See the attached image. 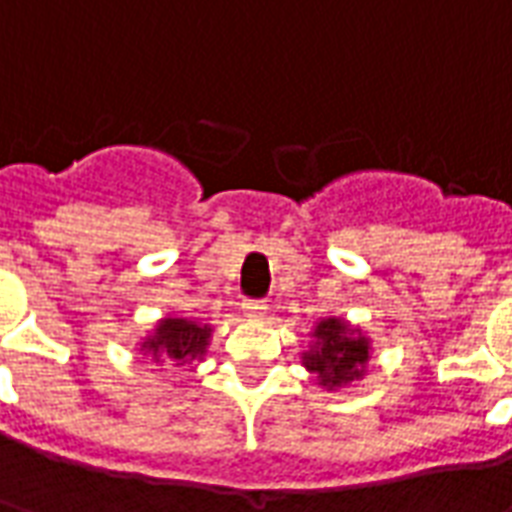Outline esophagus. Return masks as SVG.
Returning a JSON list of instances; mask_svg holds the SVG:
<instances>
[{"label": "esophagus", "instance_id": "esophagus-1", "mask_svg": "<svg viewBox=\"0 0 512 512\" xmlns=\"http://www.w3.org/2000/svg\"><path fill=\"white\" fill-rule=\"evenodd\" d=\"M244 312H246V318H252V321H260V318H266V301H260V299H244Z\"/></svg>", "mask_w": 512, "mask_h": 512}]
</instances>
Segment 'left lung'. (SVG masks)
Instances as JSON below:
<instances>
[{"label":"left lung","mask_w":512,"mask_h":512,"mask_svg":"<svg viewBox=\"0 0 512 512\" xmlns=\"http://www.w3.org/2000/svg\"><path fill=\"white\" fill-rule=\"evenodd\" d=\"M315 348L304 354V367L318 373V381L329 389L351 384L354 378L365 376L370 359V343L340 318H326L315 326Z\"/></svg>","instance_id":"obj_1"}]
</instances>
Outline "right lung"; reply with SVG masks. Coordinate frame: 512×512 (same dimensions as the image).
Wrapping results in <instances>:
<instances>
[{"instance_id":"add662e5","label":"right lung","mask_w":512,"mask_h":512,"mask_svg":"<svg viewBox=\"0 0 512 512\" xmlns=\"http://www.w3.org/2000/svg\"><path fill=\"white\" fill-rule=\"evenodd\" d=\"M208 340H211V326L189 321V318H164L156 326L153 337H147L142 343V351L161 362L183 365V362L202 359Z\"/></svg>"}]
</instances>
